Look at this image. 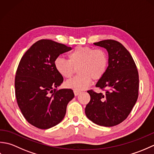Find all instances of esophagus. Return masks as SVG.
<instances>
[{"label": "esophagus", "instance_id": "34e87169", "mask_svg": "<svg viewBox=\"0 0 154 154\" xmlns=\"http://www.w3.org/2000/svg\"><path fill=\"white\" fill-rule=\"evenodd\" d=\"M73 92H74V94H75V96L79 95V94L81 93V91H77V90H74V91H73Z\"/></svg>", "mask_w": 154, "mask_h": 154}]
</instances>
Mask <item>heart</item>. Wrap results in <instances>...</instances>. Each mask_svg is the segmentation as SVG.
Here are the masks:
<instances>
[{"mask_svg": "<svg viewBox=\"0 0 154 154\" xmlns=\"http://www.w3.org/2000/svg\"><path fill=\"white\" fill-rule=\"evenodd\" d=\"M69 60L61 57L55 59V69L62 77L69 79L77 68L79 75L67 81V87L81 91L89 86L92 79L99 80L106 73L109 57L101 49L77 46L68 55Z\"/></svg>", "mask_w": 154, "mask_h": 154, "instance_id": "1", "label": "heart"}]
</instances>
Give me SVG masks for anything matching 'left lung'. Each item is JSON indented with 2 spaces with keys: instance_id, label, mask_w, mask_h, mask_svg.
<instances>
[{
  "instance_id": "1",
  "label": "left lung",
  "mask_w": 154,
  "mask_h": 154,
  "mask_svg": "<svg viewBox=\"0 0 154 154\" xmlns=\"http://www.w3.org/2000/svg\"><path fill=\"white\" fill-rule=\"evenodd\" d=\"M94 45L107 50L109 66L96 84L105 93L87 91L91 100L85 114L98 125L114 126L123 122L135 105L138 97V72L132 55L120 42L106 40Z\"/></svg>"
}]
</instances>
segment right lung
Wrapping results in <instances>:
<instances>
[{"label": "right lung", "mask_w": 154, "mask_h": 154, "mask_svg": "<svg viewBox=\"0 0 154 154\" xmlns=\"http://www.w3.org/2000/svg\"><path fill=\"white\" fill-rule=\"evenodd\" d=\"M71 50L56 42L41 40L20 61L14 82L16 100L26 120L38 128L48 129L60 123L74 97L72 89H57L63 77L54 65L59 55Z\"/></svg>", "instance_id": "add662e5"}]
</instances>
